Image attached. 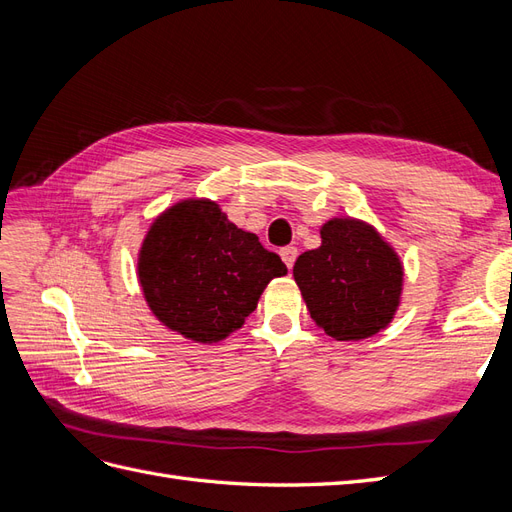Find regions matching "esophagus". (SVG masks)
Segmentation results:
<instances>
[{"label": "esophagus", "instance_id": "34e87169", "mask_svg": "<svg viewBox=\"0 0 512 512\" xmlns=\"http://www.w3.org/2000/svg\"><path fill=\"white\" fill-rule=\"evenodd\" d=\"M280 256H282V260L286 262V267H288V269H292V265H294V260H297L299 252H297V247H292V245H286V247H282V250H280Z\"/></svg>", "mask_w": 512, "mask_h": 512}]
</instances>
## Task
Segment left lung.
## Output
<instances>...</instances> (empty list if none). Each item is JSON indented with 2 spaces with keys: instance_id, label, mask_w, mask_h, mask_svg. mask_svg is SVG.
I'll return each instance as SVG.
<instances>
[{
  "instance_id": "8db88e82",
  "label": "left lung",
  "mask_w": 512,
  "mask_h": 512,
  "mask_svg": "<svg viewBox=\"0 0 512 512\" xmlns=\"http://www.w3.org/2000/svg\"><path fill=\"white\" fill-rule=\"evenodd\" d=\"M322 245L294 262L309 316L339 342L376 335L391 322L401 294V262L378 232L356 220L322 226Z\"/></svg>"
}]
</instances>
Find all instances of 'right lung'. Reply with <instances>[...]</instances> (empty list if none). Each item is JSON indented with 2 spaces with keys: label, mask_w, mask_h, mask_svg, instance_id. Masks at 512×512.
<instances>
[{
  "label": "right lung",
  "mask_w": 512,
  "mask_h": 512,
  "mask_svg": "<svg viewBox=\"0 0 512 512\" xmlns=\"http://www.w3.org/2000/svg\"><path fill=\"white\" fill-rule=\"evenodd\" d=\"M286 273L280 256L228 222L211 200H185L162 213L138 258L151 312L203 344L237 331L267 284Z\"/></svg>",
  "instance_id": "add662e5"
}]
</instances>
